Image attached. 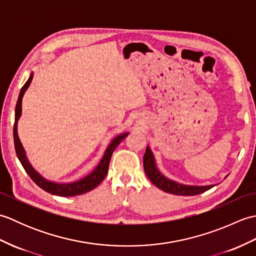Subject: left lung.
Wrapping results in <instances>:
<instances>
[{
  "label": "left lung",
  "mask_w": 256,
  "mask_h": 256,
  "mask_svg": "<svg viewBox=\"0 0 256 256\" xmlns=\"http://www.w3.org/2000/svg\"><path fill=\"white\" fill-rule=\"evenodd\" d=\"M143 165H144V170L150 180L153 182L157 188H160L162 190V192H168V194H178V196H196V194H202L214 186V184H206V186L184 184L165 177L158 170V168H157L154 154L153 152L150 150L148 145V148H146L145 154L143 157Z\"/></svg>",
  "instance_id": "8db88e82"
}]
</instances>
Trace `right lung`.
Returning <instances> with one entry per match:
<instances>
[{"mask_svg": "<svg viewBox=\"0 0 256 256\" xmlns=\"http://www.w3.org/2000/svg\"><path fill=\"white\" fill-rule=\"evenodd\" d=\"M32 76H34V74L32 72L30 74L28 80L26 81L25 84L23 86V88H22L18 99V103H16V108H15V123H14L13 134H14V145H15L16 155H18L20 164L24 167L25 172L28 174V176L32 179V182H34L38 187L44 189L45 192H50L52 194L62 196V197H74V196L88 192L90 190L94 189L96 186H99V184L106 178L112 153L114 152V150L116 148V146L121 143L130 133L125 132V133L116 135V136L111 140L110 144L108 145V148L104 152V154H103L101 160L99 162V164L96 166L94 170H92L90 174H88L86 176H84V178L72 182H56L48 180V179L42 177L40 174L32 166L28 158H27L25 150L20 143L18 134V122L22 116V100H23V96L25 94L26 90L28 89V86H30Z\"/></svg>", "mask_w": 256, "mask_h": 256, "instance_id": "right-lung-1", "label": "right lung"}]
</instances>
